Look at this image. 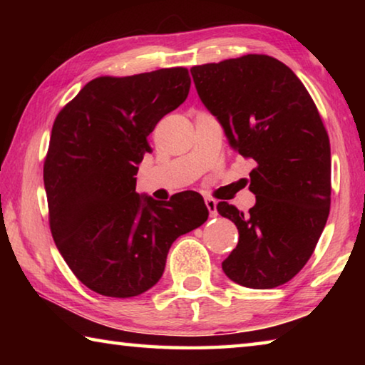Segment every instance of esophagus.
Segmentation results:
<instances>
[{
  "label": "esophagus",
  "mask_w": 365,
  "mask_h": 365,
  "mask_svg": "<svg viewBox=\"0 0 365 365\" xmlns=\"http://www.w3.org/2000/svg\"><path fill=\"white\" fill-rule=\"evenodd\" d=\"M205 202L209 214H211V217H215V215H217V201H215L214 197H206Z\"/></svg>",
  "instance_id": "34e87169"
}]
</instances>
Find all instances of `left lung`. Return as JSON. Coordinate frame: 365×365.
<instances>
[{"label":"left lung","mask_w":365,"mask_h":365,"mask_svg":"<svg viewBox=\"0 0 365 365\" xmlns=\"http://www.w3.org/2000/svg\"><path fill=\"white\" fill-rule=\"evenodd\" d=\"M190 72L228 145L256 160L250 172L256 205L250 212L217 205L240 233L222 269L248 288L283 285L309 261L330 212V141L319 110L294 72L265 54Z\"/></svg>","instance_id":"left-lung-1"}]
</instances>
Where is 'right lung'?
Wrapping results in <instances>:
<instances>
[{
    "instance_id": "1",
    "label": "right lung",
    "mask_w": 365,
    "mask_h": 365,
    "mask_svg": "<svg viewBox=\"0 0 365 365\" xmlns=\"http://www.w3.org/2000/svg\"><path fill=\"white\" fill-rule=\"evenodd\" d=\"M190 83L185 67L98 77L53 123L43 168L53 240L77 279L103 296L156 285L172 243L207 220L196 191L164 202L135 191L148 135L187 100Z\"/></svg>"
}]
</instances>
